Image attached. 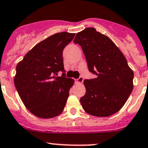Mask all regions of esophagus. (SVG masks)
<instances>
[{
	"instance_id": "obj_1",
	"label": "esophagus",
	"mask_w": 148,
	"mask_h": 148,
	"mask_svg": "<svg viewBox=\"0 0 148 148\" xmlns=\"http://www.w3.org/2000/svg\"><path fill=\"white\" fill-rule=\"evenodd\" d=\"M83 81H84V78H83L82 76L79 77L78 79H75V83H76V84H82Z\"/></svg>"
}]
</instances>
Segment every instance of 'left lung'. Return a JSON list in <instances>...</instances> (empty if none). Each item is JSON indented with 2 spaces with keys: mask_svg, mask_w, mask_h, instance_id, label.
<instances>
[{
  "mask_svg": "<svg viewBox=\"0 0 148 148\" xmlns=\"http://www.w3.org/2000/svg\"><path fill=\"white\" fill-rule=\"evenodd\" d=\"M90 72L96 78L85 80L81 105L89 115L108 117L120 110L133 90L134 73L117 46L108 36L88 27L75 36Z\"/></svg>",
  "mask_w": 148,
  "mask_h": 148,
  "instance_id": "1",
  "label": "left lung"
}]
</instances>
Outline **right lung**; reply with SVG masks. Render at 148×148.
Wrapping results in <instances>:
<instances>
[{"mask_svg":"<svg viewBox=\"0 0 148 148\" xmlns=\"http://www.w3.org/2000/svg\"><path fill=\"white\" fill-rule=\"evenodd\" d=\"M75 33H58L36 44L18 63L14 85L31 113L51 119L62 113L74 80L65 77L62 51ZM60 71L62 77H57Z\"/></svg>","mask_w":148,"mask_h":148,"instance_id":"right-lung-1","label":"right lung"}]
</instances>
